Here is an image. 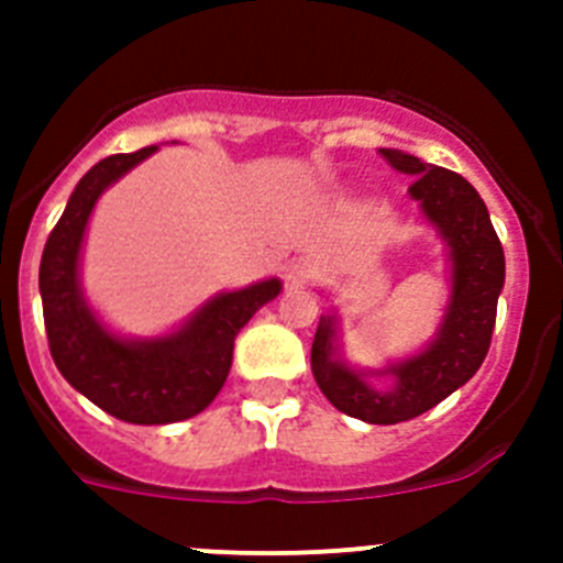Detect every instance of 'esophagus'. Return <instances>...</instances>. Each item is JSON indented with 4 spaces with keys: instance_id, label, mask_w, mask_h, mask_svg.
I'll use <instances>...</instances> for the list:
<instances>
[{
    "instance_id": "esophagus-1",
    "label": "esophagus",
    "mask_w": 563,
    "mask_h": 563,
    "mask_svg": "<svg viewBox=\"0 0 563 563\" xmlns=\"http://www.w3.org/2000/svg\"><path fill=\"white\" fill-rule=\"evenodd\" d=\"M312 276H316V265H312L310 258H296V262H290V265H287V273H285L287 285L290 287L307 285Z\"/></svg>"
}]
</instances>
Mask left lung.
<instances>
[{"instance_id":"1","label":"left lung","mask_w":563,"mask_h":563,"mask_svg":"<svg viewBox=\"0 0 563 563\" xmlns=\"http://www.w3.org/2000/svg\"><path fill=\"white\" fill-rule=\"evenodd\" d=\"M389 166L415 177L411 200L449 245L451 298L434 341L386 369H352L338 350V316H321L312 341V375L318 389L343 415L372 426L420 417L434 409L482 366L496 324V301L505 287V251L476 188L449 168L422 163L400 148H380ZM372 376H391V387H375Z\"/></svg>"}]
</instances>
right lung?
<instances>
[{
  "instance_id": "add662e5",
  "label": "right lung",
  "mask_w": 563,
  "mask_h": 563,
  "mask_svg": "<svg viewBox=\"0 0 563 563\" xmlns=\"http://www.w3.org/2000/svg\"><path fill=\"white\" fill-rule=\"evenodd\" d=\"M157 146L112 154L89 168L69 194L38 267L49 355L64 380L98 409L134 426H166L200 415L231 372L233 341L262 305L282 292L278 278L220 292L161 338H121L89 310L81 290V245L98 197Z\"/></svg>"
}]
</instances>
